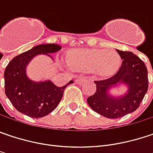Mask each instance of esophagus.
Here are the masks:
<instances>
[{
  "label": "esophagus",
  "mask_w": 153,
  "mask_h": 153,
  "mask_svg": "<svg viewBox=\"0 0 153 153\" xmlns=\"http://www.w3.org/2000/svg\"><path fill=\"white\" fill-rule=\"evenodd\" d=\"M88 79V77L86 76H79L75 79V82H76L77 84H80V83H82L83 81H85V79Z\"/></svg>",
  "instance_id": "obj_1"
}]
</instances>
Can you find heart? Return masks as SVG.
Returning a JSON list of instances; mask_svg holds the SVG:
<instances>
[{
    "label": "heart",
    "mask_w": 153,
    "mask_h": 153,
    "mask_svg": "<svg viewBox=\"0 0 153 153\" xmlns=\"http://www.w3.org/2000/svg\"><path fill=\"white\" fill-rule=\"evenodd\" d=\"M120 57L113 51L101 49L79 50L68 57V65L75 70L95 71L101 74L114 72L120 65Z\"/></svg>",
    "instance_id": "heart-1"
}]
</instances>
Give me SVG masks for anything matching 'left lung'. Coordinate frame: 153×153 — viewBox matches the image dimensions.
Segmentation results:
<instances>
[{"instance_id":"obj_1","label":"left lung","mask_w":153,"mask_h":153,"mask_svg":"<svg viewBox=\"0 0 153 153\" xmlns=\"http://www.w3.org/2000/svg\"><path fill=\"white\" fill-rule=\"evenodd\" d=\"M123 59L119 71L112 77L95 80L96 92L87 98L90 107L108 119H118L139 108L148 89V74L145 63L131 52L117 49ZM123 82L128 86V93L120 98L109 95V90L117 83Z\"/></svg>"}]
</instances>
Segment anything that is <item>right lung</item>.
I'll use <instances>...</instances> for the list:
<instances>
[{
    "label": "right lung",
    "mask_w": 153,
    "mask_h": 153,
    "mask_svg": "<svg viewBox=\"0 0 153 153\" xmlns=\"http://www.w3.org/2000/svg\"><path fill=\"white\" fill-rule=\"evenodd\" d=\"M60 48L56 44L38 45L15 56L8 63L4 72L5 94L17 111L31 118H41L57 107L65 88L74 81L70 80L60 87L49 80L33 82L27 76L26 67L33 56L41 53L49 55Z\"/></svg>",
    "instance_id": "right-lung-1"
}]
</instances>
